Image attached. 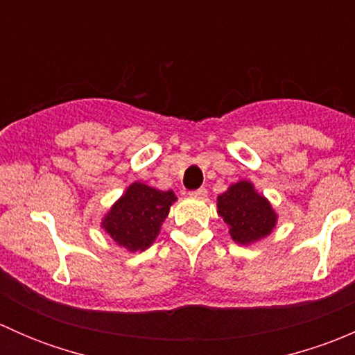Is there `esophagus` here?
Returning a JSON list of instances; mask_svg holds the SVG:
<instances>
[{"instance_id": "esophagus-1", "label": "esophagus", "mask_w": 355, "mask_h": 355, "mask_svg": "<svg viewBox=\"0 0 355 355\" xmlns=\"http://www.w3.org/2000/svg\"><path fill=\"white\" fill-rule=\"evenodd\" d=\"M191 198H196V199H206L207 198V191L206 189H198V191L191 192Z\"/></svg>"}]
</instances>
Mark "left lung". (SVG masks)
Wrapping results in <instances>:
<instances>
[{
    "instance_id": "left-lung-1",
    "label": "left lung",
    "mask_w": 355,
    "mask_h": 355,
    "mask_svg": "<svg viewBox=\"0 0 355 355\" xmlns=\"http://www.w3.org/2000/svg\"><path fill=\"white\" fill-rule=\"evenodd\" d=\"M216 206L235 244H254L268 237L277 227L278 214L273 206L249 180L232 184L223 194L218 196Z\"/></svg>"
}]
</instances>
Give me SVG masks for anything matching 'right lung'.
<instances>
[{
	"label": "right lung",
	"mask_w": 355,
	"mask_h": 355,
	"mask_svg": "<svg viewBox=\"0 0 355 355\" xmlns=\"http://www.w3.org/2000/svg\"><path fill=\"white\" fill-rule=\"evenodd\" d=\"M175 200L177 196L173 191H157L134 182L110 207L103 218L101 228H105L116 245L128 252H142L156 241Z\"/></svg>",
	"instance_id": "add662e5"
}]
</instances>
